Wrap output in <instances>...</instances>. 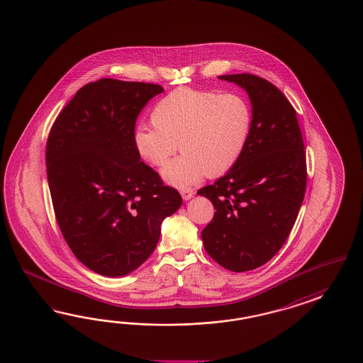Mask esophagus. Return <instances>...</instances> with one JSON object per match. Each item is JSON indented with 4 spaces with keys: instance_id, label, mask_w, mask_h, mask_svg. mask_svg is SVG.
Wrapping results in <instances>:
<instances>
[{
    "instance_id": "obj_1",
    "label": "esophagus",
    "mask_w": 363,
    "mask_h": 363,
    "mask_svg": "<svg viewBox=\"0 0 363 363\" xmlns=\"http://www.w3.org/2000/svg\"><path fill=\"white\" fill-rule=\"evenodd\" d=\"M180 194H182V198H183L184 201H189V199L195 195L194 189H191V188H183V189L180 191Z\"/></svg>"
}]
</instances>
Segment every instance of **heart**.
<instances>
[{
    "label": "heart",
    "instance_id": "1",
    "mask_svg": "<svg viewBox=\"0 0 363 363\" xmlns=\"http://www.w3.org/2000/svg\"><path fill=\"white\" fill-rule=\"evenodd\" d=\"M153 125H138L133 145L145 162L162 167L179 149L183 156L165 165L162 177L177 188L198 183L204 175H223L246 148L253 111L238 93L177 89L152 110Z\"/></svg>",
    "mask_w": 363,
    "mask_h": 363
}]
</instances>
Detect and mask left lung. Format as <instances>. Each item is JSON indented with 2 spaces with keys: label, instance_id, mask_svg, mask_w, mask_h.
Masks as SVG:
<instances>
[{
  "label": "left lung",
  "instance_id": "obj_1",
  "mask_svg": "<svg viewBox=\"0 0 363 363\" xmlns=\"http://www.w3.org/2000/svg\"><path fill=\"white\" fill-rule=\"evenodd\" d=\"M219 79L246 90L253 128L240 160L198 191L216 210L201 240L220 267L247 272L267 264L289 237L306 194V150L296 110L274 84L253 74Z\"/></svg>",
  "mask_w": 363,
  "mask_h": 363
}]
</instances>
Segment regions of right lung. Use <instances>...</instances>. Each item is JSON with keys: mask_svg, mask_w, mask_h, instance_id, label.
Segmentation results:
<instances>
[{"mask_svg": "<svg viewBox=\"0 0 363 363\" xmlns=\"http://www.w3.org/2000/svg\"><path fill=\"white\" fill-rule=\"evenodd\" d=\"M164 91L144 82L84 84L47 140V177L56 222L71 252L95 273L120 277L148 259L162 222L182 206L175 188L140 160L135 120Z\"/></svg>", "mask_w": 363, "mask_h": 363, "instance_id": "add662e5", "label": "right lung"}]
</instances>
